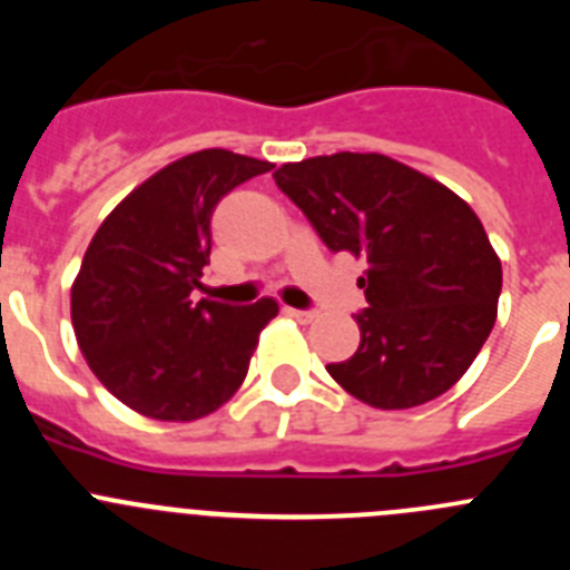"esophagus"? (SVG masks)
<instances>
[{"label": "esophagus", "mask_w": 570, "mask_h": 570, "mask_svg": "<svg viewBox=\"0 0 570 570\" xmlns=\"http://www.w3.org/2000/svg\"><path fill=\"white\" fill-rule=\"evenodd\" d=\"M285 314L294 316L299 322H314L316 320V311H299V308H285Z\"/></svg>", "instance_id": "esophagus-1"}]
</instances>
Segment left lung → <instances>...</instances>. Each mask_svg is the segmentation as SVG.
Segmentation results:
<instances>
[{
	"label": "left lung",
	"instance_id": "obj_1",
	"mask_svg": "<svg viewBox=\"0 0 570 570\" xmlns=\"http://www.w3.org/2000/svg\"><path fill=\"white\" fill-rule=\"evenodd\" d=\"M276 185L334 254L367 262L360 347L328 374L382 411L425 405L465 374L497 322L502 265L480 216L445 185L382 154L282 165Z\"/></svg>",
	"mask_w": 570,
	"mask_h": 570
}]
</instances>
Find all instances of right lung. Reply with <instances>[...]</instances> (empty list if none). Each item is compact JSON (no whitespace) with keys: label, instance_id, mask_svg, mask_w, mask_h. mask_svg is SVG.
<instances>
[{"label":"right lung","instance_id":"obj_1","mask_svg":"<svg viewBox=\"0 0 570 570\" xmlns=\"http://www.w3.org/2000/svg\"><path fill=\"white\" fill-rule=\"evenodd\" d=\"M271 163L208 148L165 165L108 214L70 288V320L97 380L136 414L190 422L214 414L248 374L259 331L279 314L194 302L210 256V216Z\"/></svg>","mask_w":570,"mask_h":570}]
</instances>
